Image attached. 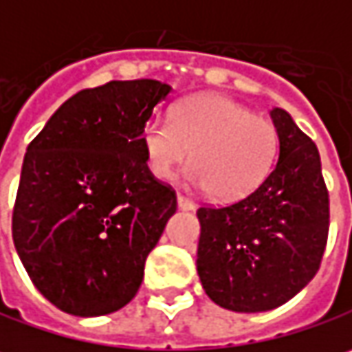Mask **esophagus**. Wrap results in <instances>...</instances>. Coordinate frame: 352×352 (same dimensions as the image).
Instances as JSON below:
<instances>
[{
    "label": "esophagus",
    "instance_id": "esophagus-1",
    "mask_svg": "<svg viewBox=\"0 0 352 352\" xmlns=\"http://www.w3.org/2000/svg\"><path fill=\"white\" fill-rule=\"evenodd\" d=\"M177 205H179V209H183V211H193V209H195V203L183 195H177Z\"/></svg>",
    "mask_w": 352,
    "mask_h": 352
}]
</instances>
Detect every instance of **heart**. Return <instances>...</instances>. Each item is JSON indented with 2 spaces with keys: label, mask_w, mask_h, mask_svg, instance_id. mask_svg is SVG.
<instances>
[{
  "label": "heart",
  "mask_w": 352,
  "mask_h": 352,
  "mask_svg": "<svg viewBox=\"0 0 352 352\" xmlns=\"http://www.w3.org/2000/svg\"><path fill=\"white\" fill-rule=\"evenodd\" d=\"M147 169L169 179L191 153L187 179L217 201L249 195L271 173L279 153L277 127L225 95L179 101L169 121L149 119L139 131Z\"/></svg>",
  "instance_id": "1"
}]
</instances>
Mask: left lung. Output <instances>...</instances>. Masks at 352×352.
I'll use <instances>...</instances> for the list:
<instances>
[{
    "instance_id": "obj_1",
    "label": "left lung",
    "mask_w": 352,
    "mask_h": 352,
    "mask_svg": "<svg viewBox=\"0 0 352 352\" xmlns=\"http://www.w3.org/2000/svg\"><path fill=\"white\" fill-rule=\"evenodd\" d=\"M271 119L279 161L253 193L199 207L197 273L219 307L261 313L293 299L317 275L329 235V191L317 145L285 109Z\"/></svg>"
}]
</instances>
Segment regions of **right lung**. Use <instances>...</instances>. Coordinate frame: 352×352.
<instances>
[{"label":"right lung","mask_w":352,"mask_h":352,"mask_svg":"<svg viewBox=\"0 0 352 352\" xmlns=\"http://www.w3.org/2000/svg\"><path fill=\"white\" fill-rule=\"evenodd\" d=\"M169 91L155 79L83 89L28 145L11 233L35 289L63 313L109 315L141 287L177 195L137 137Z\"/></svg>","instance_id":"obj_1"}]
</instances>
